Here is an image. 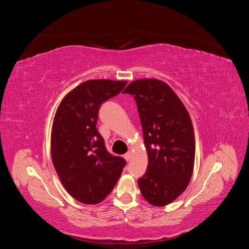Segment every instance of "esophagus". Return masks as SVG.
I'll return each mask as SVG.
<instances>
[{"label":"esophagus","mask_w":249,"mask_h":249,"mask_svg":"<svg viewBox=\"0 0 249 249\" xmlns=\"http://www.w3.org/2000/svg\"><path fill=\"white\" fill-rule=\"evenodd\" d=\"M131 157H132V153L131 152H127L126 154L124 155V158L125 159V161H129L131 159Z\"/></svg>","instance_id":"obj_1"}]
</instances>
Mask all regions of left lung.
<instances>
[{"instance_id":"obj_1","label":"left lung","mask_w":249,"mask_h":249,"mask_svg":"<svg viewBox=\"0 0 249 249\" xmlns=\"http://www.w3.org/2000/svg\"><path fill=\"white\" fill-rule=\"evenodd\" d=\"M124 93L134 96L147 152L140 191L149 203L163 207L189 185L195 158V137L189 113L176 92L160 80L132 82Z\"/></svg>"}]
</instances>
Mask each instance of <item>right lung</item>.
Returning <instances> with one entry per match:
<instances>
[{"instance_id":"1","label":"right lung","mask_w":249,"mask_h":249,"mask_svg":"<svg viewBox=\"0 0 249 249\" xmlns=\"http://www.w3.org/2000/svg\"><path fill=\"white\" fill-rule=\"evenodd\" d=\"M125 81L89 80L65 95L52 127V160L62 185L73 198L93 205L113 190L125 166L112 156L96 129L101 105L117 95Z\"/></svg>"}]
</instances>
